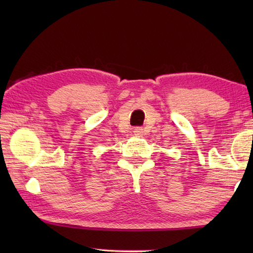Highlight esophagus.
<instances>
[{"label":"esophagus","mask_w":253,"mask_h":253,"mask_svg":"<svg viewBox=\"0 0 253 253\" xmlns=\"http://www.w3.org/2000/svg\"><path fill=\"white\" fill-rule=\"evenodd\" d=\"M134 132H135V135H138V136L143 135V128H140V127L136 128V129L134 130Z\"/></svg>","instance_id":"obj_1"}]
</instances>
